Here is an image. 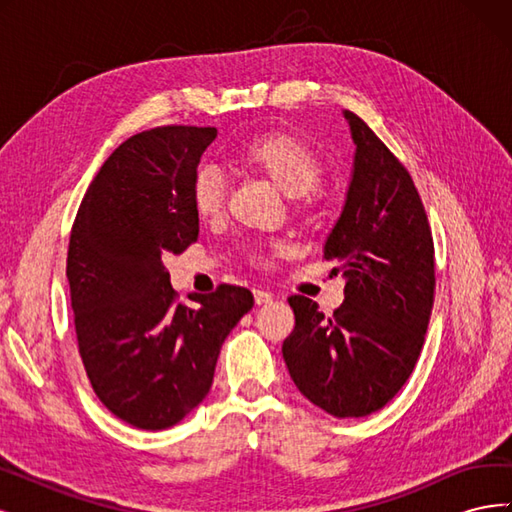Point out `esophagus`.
Instances as JSON below:
<instances>
[{
  "mask_svg": "<svg viewBox=\"0 0 512 512\" xmlns=\"http://www.w3.org/2000/svg\"><path fill=\"white\" fill-rule=\"evenodd\" d=\"M254 301L258 305H267V303L273 301V294L267 292V290H254Z\"/></svg>",
  "mask_w": 512,
  "mask_h": 512,
  "instance_id": "esophagus-1",
  "label": "esophagus"
}]
</instances>
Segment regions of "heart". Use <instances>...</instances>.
Wrapping results in <instances>:
<instances>
[{"label": "heart", "instance_id": "obj_1", "mask_svg": "<svg viewBox=\"0 0 512 512\" xmlns=\"http://www.w3.org/2000/svg\"><path fill=\"white\" fill-rule=\"evenodd\" d=\"M241 162L265 175L277 190L299 200L312 194L322 177V164L303 141L288 134H267L247 145ZM194 209L200 218H218L226 203V179L218 168H200L192 185ZM280 250V245H275Z\"/></svg>", "mask_w": 512, "mask_h": 512}]
</instances>
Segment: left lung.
<instances>
[{
  "mask_svg": "<svg viewBox=\"0 0 512 512\" xmlns=\"http://www.w3.org/2000/svg\"><path fill=\"white\" fill-rule=\"evenodd\" d=\"M354 143L342 213L324 260L346 280L344 303L324 316L288 299L294 331L282 354L297 389L337 418L380 410L410 378L433 305V239L414 181L367 123L344 111Z\"/></svg>",
  "mask_w": 512,
  "mask_h": 512,
  "instance_id": "1",
  "label": "left lung"
}]
</instances>
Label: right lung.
<instances>
[{"mask_svg":"<svg viewBox=\"0 0 512 512\" xmlns=\"http://www.w3.org/2000/svg\"><path fill=\"white\" fill-rule=\"evenodd\" d=\"M215 128L168 126L121 143L72 226L68 282L76 339L102 404L132 427L181 423L211 389L224 339L254 305L222 284L175 303L164 258L198 239L192 185Z\"/></svg>","mask_w":512,"mask_h":512,"instance_id":"1","label":"right lung"}]
</instances>
